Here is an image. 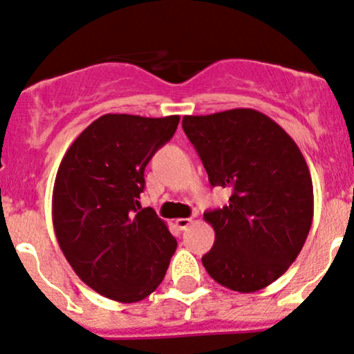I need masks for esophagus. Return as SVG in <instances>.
<instances>
[{
    "instance_id": "esophagus-1",
    "label": "esophagus",
    "mask_w": 354,
    "mask_h": 354,
    "mask_svg": "<svg viewBox=\"0 0 354 354\" xmlns=\"http://www.w3.org/2000/svg\"><path fill=\"white\" fill-rule=\"evenodd\" d=\"M190 224H192V219H190V217H180V219H176V225L180 230H185Z\"/></svg>"
}]
</instances>
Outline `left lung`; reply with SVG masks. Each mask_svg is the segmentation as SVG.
Returning <instances> with one entry per match:
<instances>
[{
  "label": "left lung",
  "instance_id": "1",
  "mask_svg": "<svg viewBox=\"0 0 354 354\" xmlns=\"http://www.w3.org/2000/svg\"><path fill=\"white\" fill-rule=\"evenodd\" d=\"M212 187H230L229 205L204 214L216 232L202 257L216 283L256 292L288 271L313 224V180L296 142L268 115L234 109L185 115Z\"/></svg>",
  "mask_w": 354,
  "mask_h": 354
}]
</instances>
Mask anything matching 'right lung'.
<instances>
[{"instance_id": "1", "label": "right lung", "mask_w": 354, "mask_h": 354, "mask_svg": "<svg viewBox=\"0 0 354 354\" xmlns=\"http://www.w3.org/2000/svg\"><path fill=\"white\" fill-rule=\"evenodd\" d=\"M178 115L106 113L75 138L55 178L53 227L66 261L98 295L137 303L164 279L177 241L140 209L144 172L176 133Z\"/></svg>"}]
</instances>
